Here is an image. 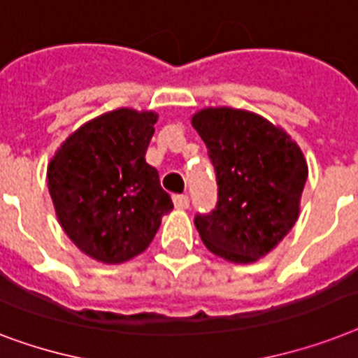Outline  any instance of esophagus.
I'll return each mask as SVG.
<instances>
[{
	"label": "esophagus",
	"instance_id": "obj_1",
	"mask_svg": "<svg viewBox=\"0 0 358 358\" xmlns=\"http://www.w3.org/2000/svg\"><path fill=\"white\" fill-rule=\"evenodd\" d=\"M173 205H176V208L185 210V208L190 207V199H188V196H173Z\"/></svg>",
	"mask_w": 358,
	"mask_h": 358
}]
</instances>
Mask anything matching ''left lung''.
I'll return each instance as SVG.
<instances>
[{"instance_id":"obj_1","label":"left lung","mask_w":358,"mask_h":358,"mask_svg":"<svg viewBox=\"0 0 358 358\" xmlns=\"http://www.w3.org/2000/svg\"><path fill=\"white\" fill-rule=\"evenodd\" d=\"M194 129L208 150L218 203L194 224L203 244L229 262L250 264L268 255L294 227L307 181L299 145L255 113L203 108Z\"/></svg>"}]
</instances>
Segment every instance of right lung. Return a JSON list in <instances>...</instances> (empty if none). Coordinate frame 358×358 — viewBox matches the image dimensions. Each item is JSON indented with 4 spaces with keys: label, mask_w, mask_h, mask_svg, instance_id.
Listing matches in <instances>:
<instances>
[{
    "label": "right lung",
    "mask_w": 358,
    "mask_h": 358,
    "mask_svg": "<svg viewBox=\"0 0 358 358\" xmlns=\"http://www.w3.org/2000/svg\"><path fill=\"white\" fill-rule=\"evenodd\" d=\"M155 113L118 108L81 125L48 166V188L70 240L92 259L120 264L140 255L173 208L145 162Z\"/></svg>",
    "instance_id": "right-lung-1"
}]
</instances>
